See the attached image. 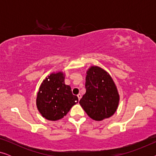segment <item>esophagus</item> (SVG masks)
I'll return each mask as SVG.
<instances>
[{
  "instance_id": "obj_1",
  "label": "esophagus",
  "mask_w": 156,
  "mask_h": 156,
  "mask_svg": "<svg viewBox=\"0 0 156 156\" xmlns=\"http://www.w3.org/2000/svg\"><path fill=\"white\" fill-rule=\"evenodd\" d=\"M77 97H78V99H79V100H80V99H81V97H82V95L80 94H77Z\"/></svg>"
}]
</instances>
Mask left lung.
<instances>
[{
	"mask_svg": "<svg viewBox=\"0 0 156 156\" xmlns=\"http://www.w3.org/2000/svg\"><path fill=\"white\" fill-rule=\"evenodd\" d=\"M86 93L80 104L91 119L102 121L114 114L119 103L116 86L107 72L91 66L87 71Z\"/></svg>",
	"mask_w": 156,
	"mask_h": 156,
	"instance_id": "8db88e82",
	"label": "left lung"
}]
</instances>
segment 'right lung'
I'll return each instance as SVG.
<instances>
[{
  "mask_svg": "<svg viewBox=\"0 0 156 156\" xmlns=\"http://www.w3.org/2000/svg\"><path fill=\"white\" fill-rule=\"evenodd\" d=\"M78 102V97L72 94L71 87L65 83V74L51 73L40 85L36 105L44 118L50 121L62 119L70 108Z\"/></svg>",
  "mask_w": 156,
  "mask_h": 156,
  "instance_id": "right-lung-1",
  "label": "right lung"
}]
</instances>
